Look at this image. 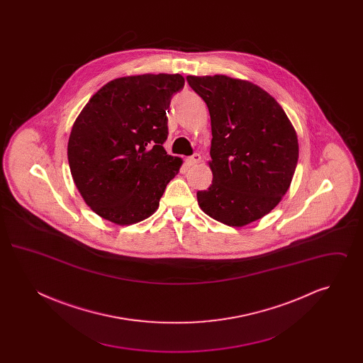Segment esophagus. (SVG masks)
<instances>
[{
    "instance_id": "34e87169",
    "label": "esophagus",
    "mask_w": 363,
    "mask_h": 363,
    "mask_svg": "<svg viewBox=\"0 0 363 363\" xmlns=\"http://www.w3.org/2000/svg\"><path fill=\"white\" fill-rule=\"evenodd\" d=\"M200 160H201L200 154H193V155L189 156V157H186L185 162H186L188 166H194V164H197Z\"/></svg>"
}]
</instances>
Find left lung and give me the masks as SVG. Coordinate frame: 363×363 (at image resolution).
<instances>
[{"instance_id": "left-lung-1", "label": "left lung", "mask_w": 363, "mask_h": 363, "mask_svg": "<svg viewBox=\"0 0 363 363\" xmlns=\"http://www.w3.org/2000/svg\"><path fill=\"white\" fill-rule=\"evenodd\" d=\"M211 116L212 185L197 191L212 219L242 227L280 203L298 163V138L287 114L259 86L225 74L188 76Z\"/></svg>"}]
</instances>
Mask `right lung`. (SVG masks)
Returning a JSON list of instances; mask_svg holds the SVG:
<instances>
[{"label": "right lung", "instance_id": "1", "mask_svg": "<svg viewBox=\"0 0 363 363\" xmlns=\"http://www.w3.org/2000/svg\"><path fill=\"white\" fill-rule=\"evenodd\" d=\"M181 74L126 76L104 84L72 126L68 162L86 206L116 225L138 223L157 207L182 159L163 148L166 110Z\"/></svg>", "mask_w": 363, "mask_h": 363}]
</instances>
